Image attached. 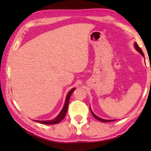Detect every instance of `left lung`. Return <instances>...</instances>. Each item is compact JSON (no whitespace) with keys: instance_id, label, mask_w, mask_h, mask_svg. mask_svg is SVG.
Instances as JSON below:
<instances>
[{"instance_id":"1","label":"left lung","mask_w":151,"mask_h":151,"mask_svg":"<svg viewBox=\"0 0 151 151\" xmlns=\"http://www.w3.org/2000/svg\"><path fill=\"white\" fill-rule=\"evenodd\" d=\"M134 47H135V48H136V49L139 51V52L140 53V54H141L143 57H145V55H144V54H143V52H142V50H141V48H140L139 47V45H137V42H135L134 43ZM90 109H91V108H90ZM91 113H92V114H93V116L94 117V118H95L96 119H97V120H99V121H101V122H111V121H114V120H105V119H101V118H99V117H98V116H96L95 114H94L93 112H92V111H91Z\"/></svg>"}]
</instances>
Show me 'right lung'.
I'll return each mask as SVG.
<instances>
[{"label":"right lung","instance_id":"right-lung-1","mask_svg":"<svg viewBox=\"0 0 151 151\" xmlns=\"http://www.w3.org/2000/svg\"><path fill=\"white\" fill-rule=\"evenodd\" d=\"M75 90V88H74L73 89H71V90L68 92V93L66 98L65 105H64L63 109L59 113V114H58V115L57 116V118H55L53 120H50V121H37L38 122H40V123L45 124H57V123H58V122H60L65 117L66 112H67V110H68V103H69L70 97L71 96V94H72L73 92Z\"/></svg>","mask_w":151,"mask_h":151}]
</instances>
